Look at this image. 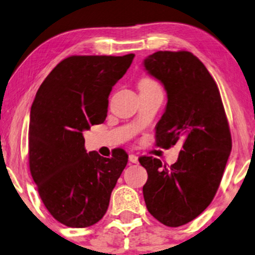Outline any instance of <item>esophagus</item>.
Segmentation results:
<instances>
[{"label": "esophagus", "instance_id": "34e87169", "mask_svg": "<svg viewBox=\"0 0 255 255\" xmlns=\"http://www.w3.org/2000/svg\"><path fill=\"white\" fill-rule=\"evenodd\" d=\"M128 160H130V162H132V163H137L138 162V156L135 154H130V155H128Z\"/></svg>", "mask_w": 255, "mask_h": 255}]
</instances>
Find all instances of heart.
Here are the masks:
<instances>
[{
  "label": "heart",
  "instance_id": "b5f03b06",
  "mask_svg": "<svg viewBox=\"0 0 255 255\" xmlns=\"http://www.w3.org/2000/svg\"><path fill=\"white\" fill-rule=\"evenodd\" d=\"M155 85H158V83H156L154 80H152L149 78H142L139 80V82H138L139 88H145V87H151V86H155Z\"/></svg>",
  "mask_w": 255,
  "mask_h": 255
}]
</instances>
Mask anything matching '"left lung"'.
Here are the masks:
<instances>
[{
  "instance_id": "1",
  "label": "left lung",
  "mask_w": 255,
  "mask_h": 255,
  "mask_svg": "<svg viewBox=\"0 0 255 255\" xmlns=\"http://www.w3.org/2000/svg\"><path fill=\"white\" fill-rule=\"evenodd\" d=\"M144 67L162 83L167 106L156 124V146L182 144L177 161L142 155L148 177L142 187L146 208L170 228L184 225L209 207L221 184L232 148L231 132L215 80L188 51H158Z\"/></svg>"
}]
</instances>
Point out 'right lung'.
<instances>
[{
  "label": "right lung",
  "mask_w": 255,
  "mask_h": 255,
  "mask_svg": "<svg viewBox=\"0 0 255 255\" xmlns=\"http://www.w3.org/2000/svg\"><path fill=\"white\" fill-rule=\"evenodd\" d=\"M134 54L72 55L41 83L31 107L29 167L48 212L69 228L94 225L108 210L111 191L128 163L87 153L82 132L103 123L109 95Z\"/></svg>",
  "instance_id": "add662e5"
}]
</instances>
